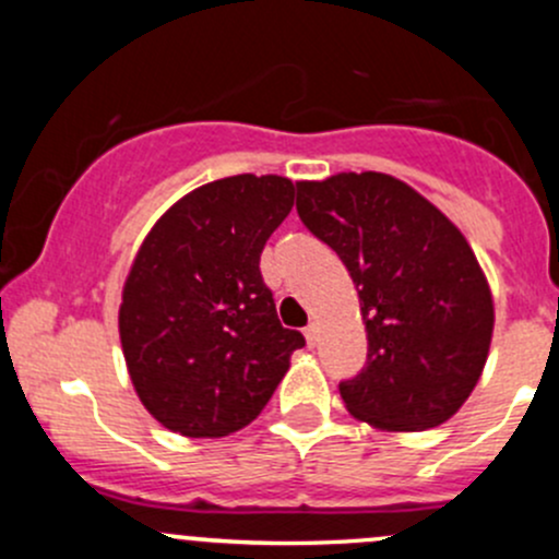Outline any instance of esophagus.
<instances>
[{"instance_id":"esophagus-1","label":"esophagus","mask_w":559,"mask_h":559,"mask_svg":"<svg viewBox=\"0 0 559 559\" xmlns=\"http://www.w3.org/2000/svg\"><path fill=\"white\" fill-rule=\"evenodd\" d=\"M306 341H308V346H316V343H319V324H316V321H311V324L306 326Z\"/></svg>"}]
</instances>
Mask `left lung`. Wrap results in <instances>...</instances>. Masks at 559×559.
Wrapping results in <instances>:
<instances>
[{
	"mask_svg": "<svg viewBox=\"0 0 559 559\" xmlns=\"http://www.w3.org/2000/svg\"><path fill=\"white\" fill-rule=\"evenodd\" d=\"M302 224L357 284L368 362L341 381L348 414L392 432L430 430L478 384L492 341V292L460 229L384 173L297 183Z\"/></svg>",
	"mask_w": 559,
	"mask_h": 559,
	"instance_id": "left-lung-1",
	"label": "left lung"
}]
</instances>
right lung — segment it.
<instances>
[{
    "mask_svg": "<svg viewBox=\"0 0 559 559\" xmlns=\"http://www.w3.org/2000/svg\"><path fill=\"white\" fill-rule=\"evenodd\" d=\"M292 205L289 178L233 175L189 191L140 246L118 332L134 392L167 430L224 438L251 425L306 346L259 273Z\"/></svg>",
    "mask_w": 559,
    "mask_h": 559,
    "instance_id": "right-lung-1",
    "label": "right lung"
}]
</instances>
